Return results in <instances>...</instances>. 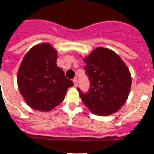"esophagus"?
Returning <instances> with one entry per match:
<instances>
[{
  "mask_svg": "<svg viewBox=\"0 0 154 154\" xmlns=\"http://www.w3.org/2000/svg\"><path fill=\"white\" fill-rule=\"evenodd\" d=\"M73 82H74V85H75V86H77V85H78V82H77V79L76 78H75V79H73Z\"/></svg>",
  "mask_w": 154,
  "mask_h": 154,
  "instance_id": "obj_1",
  "label": "esophagus"
}]
</instances>
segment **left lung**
Returning <instances> with one entry per match:
<instances>
[{
    "instance_id": "8db88e82",
    "label": "left lung",
    "mask_w": 154,
    "mask_h": 154,
    "mask_svg": "<svg viewBox=\"0 0 154 154\" xmlns=\"http://www.w3.org/2000/svg\"><path fill=\"white\" fill-rule=\"evenodd\" d=\"M90 81L89 92L79 89L84 104L95 115L115 113L126 103L132 85L130 70L119 55L109 48L98 47L83 58Z\"/></svg>"
}]
</instances>
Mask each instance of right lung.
<instances>
[{"instance_id": "right-lung-1", "label": "right lung", "mask_w": 154, "mask_h": 154, "mask_svg": "<svg viewBox=\"0 0 154 154\" xmlns=\"http://www.w3.org/2000/svg\"><path fill=\"white\" fill-rule=\"evenodd\" d=\"M58 52L49 43L32 47L17 72V85L27 104L35 110L48 112L65 99L73 82L58 67Z\"/></svg>"}]
</instances>
